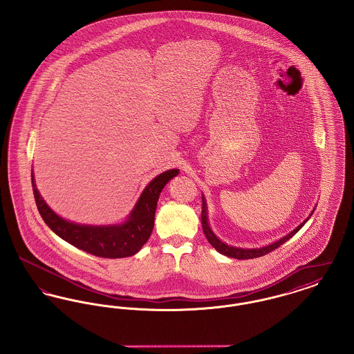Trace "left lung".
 I'll return each instance as SVG.
<instances>
[{"label": "left lung", "instance_id": "obj_1", "mask_svg": "<svg viewBox=\"0 0 354 354\" xmlns=\"http://www.w3.org/2000/svg\"><path fill=\"white\" fill-rule=\"evenodd\" d=\"M202 227H203V232H204V235L207 237V240H208V243L218 251V252L221 253V254H224V256H228V257H234V259H237V260H245V259H254V257H260V256H264V254H267V253L272 252V251H274L276 248H279L281 244H284L286 241H288L290 237L293 235H296L301 228H303L304 224L309 220V218L312 216V214L315 212V209L310 212V215H309V218L308 219L304 220L303 223L299 225V227H296L292 232H289L288 235L284 236V237H281V239H279L277 241H274V243H272V244H268V245H266V247H261V248H239V247H232V245H228V244H225V243H223L221 240H220L218 236L214 234V231L211 230V227H209V221H208V212H207V203H205V198L202 195Z\"/></svg>", "mask_w": 354, "mask_h": 354}]
</instances>
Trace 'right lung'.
<instances>
[{"instance_id":"add662e5","label":"right lung","mask_w":354,"mask_h":354,"mask_svg":"<svg viewBox=\"0 0 354 354\" xmlns=\"http://www.w3.org/2000/svg\"><path fill=\"white\" fill-rule=\"evenodd\" d=\"M178 174L179 169H172L153 178L140 194L127 219L120 224L111 225L80 224L57 215L37 189L33 169L32 185L38 212L55 235L90 254L107 259H120L134 256L146 244L153 228L159 195L165 185Z\"/></svg>"}]
</instances>
